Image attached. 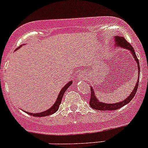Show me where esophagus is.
I'll use <instances>...</instances> for the list:
<instances>
[{"mask_svg": "<svg viewBox=\"0 0 148 148\" xmlns=\"http://www.w3.org/2000/svg\"><path fill=\"white\" fill-rule=\"evenodd\" d=\"M78 77L79 79H82L84 77H85V74L84 72H80L79 74Z\"/></svg>", "mask_w": 148, "mask_h": 148, "instance_id": "34e87169", "label": "esophagus"}]
</instances>
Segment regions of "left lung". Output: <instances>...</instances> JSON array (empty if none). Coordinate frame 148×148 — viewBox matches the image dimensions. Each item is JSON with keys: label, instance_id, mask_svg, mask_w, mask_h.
Instances as JSON below:
<instances>
[{"label": "left lung", "instance_id": "obj_1", "mask_svg": "<svg viewBox=\"0 0 148 148\" xmlns=\"http://www.w3.org/2000/svg\"><path fill=\"white\" fill-rule=\"evenodd\" d=\"M114 46L115 47H120L124 49H127V50L129 51L132 54V57L135 59V61L136 62L137 64H138V72H140V63H139V60L137 58L136 54H135V52L134 49L132 48V46L125 39V38L122 36H116L114 37ZM139 77H140V74H138V81H137L136 84H135V88L132 90V92H131L130 95L125 99V100L122 101V102H115V103H105L103 102H100L99 101V99H97V97H96L95 95V90L94 89V88L92 87V86H91V98L90 101H89V105L92 107V109L96 110H101V111H112V110H118V109L121 108L122 107H124L125 105H126L127 104H128L135 97V94H136L137 89L138 87V84H139Z\"/></svg>", "mask_w": 148, "mask_h": 148}]
</instances>
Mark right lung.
Returning a JSON list of instances; mask_svg holds the SVG:
<instances>
[{
    "instance_id": "right-lung-1",
    "label": "right lung",
    "mask_w": 148,
    "mask_h": 148,
    "mask_svg": "<svg viewBox=\"0 0 148 148\" xmlns=\"http://www.w3.org/2000/svg\"><path fill=\"white\" fill-rule=\"evenodd\" d=\"M21 46H19L17 49H18L19 48H21ZM17 49H16V50H17ZM72 83H73V82L71 80V81L67 83L66 84L62 89H61L60 92H59V95H58V97H57V99H56V102H54V104H53V106H52L51 107H50L49 109H48L47 110H46V111H44V112H39V113H31V112H26V113L31 116H34V117H46V116L51 115V114L55 113L58 110H59V105H60L61 102H62V97H63V96H64V94L65 93L66 90V89L69 87L70 85L72 84Z\"/></svg>"
}]
</instances>
